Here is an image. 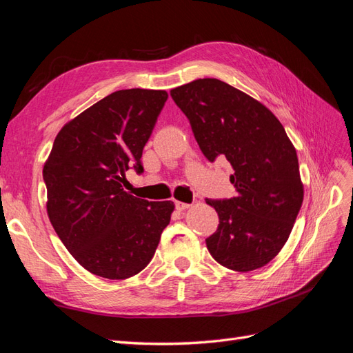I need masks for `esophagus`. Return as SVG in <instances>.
Masks as SVG:
<instances>
[{
    "label": "esophagus",
    "instance_id": "1",
    "mask_svg": "<svg viewBox=\"0 0 353 353\" xmlns=\"http://www.w3.org/2000/svg\"><path fill=\"white\" fill-rule=\"evenodd\" d=\"M190 206H191V205H190V203H184V201H178V200L175 201V209H176V210H179V212H181V210H185V209H188Z\"/></svg>",
    "mask_w": 353,
    "mask_h": 353
}]
</instances>
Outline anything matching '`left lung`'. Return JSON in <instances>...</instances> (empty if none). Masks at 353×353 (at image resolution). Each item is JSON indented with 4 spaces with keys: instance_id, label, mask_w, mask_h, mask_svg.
Masks as SVG:
<instances>
[{
    "instance_id": "obj_1",
    "label": "left lung",
    "mask_w": 353,
    "mask_h": 353,
    "mask_svg": "<svg viewBox=\"0 0 353 353\" xmlns=\"http://www.w3.org/2000/svg\"><path fill=\"white\" fill-rule=\"evenodd\" d=\"M209 162L228 160L237 196L206 199L219 216L208 250L239 272L262 268L283 249L303 201L296 148L262 103L215 78L170 90Z\"/></svg>"
}]
</instances>
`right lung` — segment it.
<instances>
[{"label":"right lung","mask_w":353,"mask_h":353,"mask_svg":"<svg viewBox=\"0 0 353 353\" xmlns=\"http://www.w3.org/2000/svg\"><path fill=\"white\" fill-rule=\"evenodd\" d=\"M168 92L121 90L92 104L57 134L42 169L47 213L74 259L94 275L125 280L152 261L174 201L123 191L126 170L141 156Z\"/></svg>","instance_id":"add662e5"}]
</instances>
